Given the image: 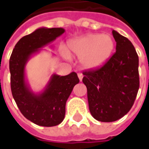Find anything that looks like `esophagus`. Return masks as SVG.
Returning <instances> with one entry per match:
<instances>
[{"instance_id":"34e87169","label":"esophagus","mask_w":149,"mask_h":149,"mask_svg":"<svg viewBox=\"0 0 149 149\" xmlns=\"http://www.w3.org/2000/svg\"><path fill=\"white\" fill-rule=\"evenodd\" d=\"M78 77H79L80 81H82V79H83V74H82V73H78Z\"/></svg>"}]
</instances>
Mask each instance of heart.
<instances>
[{
  "label": "heart",
  "instance_id": "obj_1",
  "mask_svg": "<svg viewBox=\"0 0 149 149\" xmlns=\"http://www.w3.org/2000/svg\"><path fill=\"white\" fill-rule=\"evenodd\" d=\"M114 48L115 42L110 36L86 34L69 40L65 53L69 56L80 58L84 69L97 70L109 61Z\"/></svg>",
  "mask_w": 149,
  "mask_h": 149
}]
</instances>
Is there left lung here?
<instances>
[{"instance_id": "obj_1", "label": "left lung", "mask_w": 149, "mask_h": 149, "mask_svg": "<svg viewBox=\"0 0 149 149\" xmlns=\"http://www.w3.org/2000/svg\"><path fill=\"white\" fill-rule=\"evenodd\" d=\"M116 52L104 66L83 73L90 113L100 122L123 117L139 89V56L129 39L113 31Z\"/></svg>"}]
</instances>
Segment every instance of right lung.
Segmentation results:
<instances>
[{
	"label": "right lung",
	"mask_w": 149,
	"mask_h": 149,
	"mask_svg": "<svg viewBox=\"0 0 149 149\" xmlns=\"http://www.w3.org/2000/svg\"><path fill=\"white\" fill-rule=\"evenodd\" d=\"M64 32L63 28H39L20 39L10 58L12 96L21 113L40 126L52 127L63 121L66 101L79 79L75 72L65 76L54 74L43 91L36 94L26 81V65L33 54L53 42Z\"/></svg>",
	"instance_id": "1"
}]
</instances>
